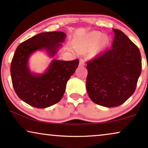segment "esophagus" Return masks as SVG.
<instances>
[{"instance_id": "1", "label": "esophagus", "mask_w": 148, "mask_h": 148, "mask_svg": "<svg viewBox=\"0 0 148 148\" xmlns=\"http://www.w3.org/2000/svg\"><path fill=\"white\" fill-rule=\"evenodd\" d=\"M85 64V60H83V59H80V62H79V65L80 66H84Z\"/></svg>"}]
</instances>
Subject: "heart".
<instances>
[{"mask_svg": "<svg viewBox=\"0 0 148 148\" xmlns=\"http://www.w3.org/2000/svg\"><path fill=\"white\" fill-rule=\"evenodd\" d=\"M102 33L98 31L89 33L85 37L76 43V49L79 52H85L93 48L97 44V51L102 50L108 43V37L103 36L102 37Z\"/></svg>", "mask_w": 148, "mask_h": 148, "instance_id": "1", "label": "heart"}]
</instances>
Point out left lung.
Returning a JSON list of instances; mask_svg holds the SVG:
<instances>
[{
	"instance_id": "obj_1",
	"label": "left lung",
	"mask_w": 148,
	"mask_h": 148,
	"mask_svg": "<svg viewBox=\"0 0 148 148\" xmlns=\"http://www.w3.org/2000/svg\"><path fill=\"white\" fill-rule=\"evenodd\" d=\"M113 31L112 48L87 63L88 95L94 103L105 107L119 106L128 100L141 73L139 48L120 30Z\"/></svg>"
}]
</instances>
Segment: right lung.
<instances>
[{
  "instance_id": "obj_1",
  "label": "right lung",
  "mask_w": 148,
  "mask_h": 148,
  "mask_svg": "<svg viewBox=\"0 0 148 148\" xmlns=\"http://www.w3.org/2000/svg\"><path fill=\"white\" fill-rule=\"evenodd\" d=\"M66 36L61 31L41 33L24 41L16 48L10 68L13 87L18 96L29 105L47 108L62 98L67 82L75 72L79 60L52 59L43 74L31 72L28 63L31 55L37 50H45L53 57Z\"/></svg>"
}]
</instances>
